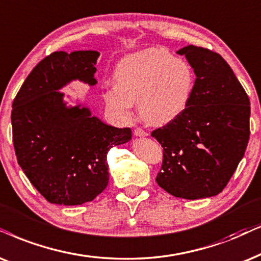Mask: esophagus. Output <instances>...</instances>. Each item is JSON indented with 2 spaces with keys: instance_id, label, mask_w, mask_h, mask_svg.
Segmentation results:
<instances>
[{
  "instance_id": "obj_1",
  "label": "esophagus",
  "mask_w": 261,
  "mask_h": 261,
  "mask_svg": "<svg viewBox=\"0 0 261 261\" xmlns=\"http://www.w3.org/2000/svg\"><path fill=\"white\" fill-rule=\"evenodd\" d=\"M134 135H135V137H147V133H146V132H145L144 129H143V128H135V129H134Z\"/></svg>"
}]
</instances>
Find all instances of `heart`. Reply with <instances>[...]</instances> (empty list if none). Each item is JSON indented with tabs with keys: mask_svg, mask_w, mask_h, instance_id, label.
Segmentation results:
<instances>
[{
	"mask_svg": "<svg viewBox=\"0 0 261 261\" xmlns=\"http://www.w3.org/2000/svg\"><path fill=\"white\" fill-rule=\"evenodd\" d=\"M116 84L104 91L107 107L129 120L134 101L145 122L162 126L184 113L191 99L194 74L184 59L165 49L151 48L124 56L114 74Z\"/></svg>",
	"mask_w": 261,
	"mask_h": 261,
	"instance_id": "heart-1",
	"label": "heart"
}]
</instances>
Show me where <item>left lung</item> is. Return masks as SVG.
I'll list each match as a JSON object with an SVG mask.
<instances>
[{"mask_svg": "<svg viewBox=\"0 0 261 261\" xmlns=\"http://www.w3.org/2000/svg\"><path fill=\"white\" fill-rule=\"evenodd\" d=\"M176 53L188 61L195 81L184 113L151 134L164 150L155 181L176 198L215 197L245 155L249 98L219 54L194 45Z\"/></svg>", "mask_w": 261, "mask_h": 261, "instance_id": "8db88e82", "label": "left lung"}]
</instances>
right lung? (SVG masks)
I'll list each match as a JSON object with an SVG mask.
<instances>
[{
    "mask_svg": "<svg viewBox=\"0 0 261 261\" xmlns=\"http://www.w3.org/2000/svg\"><path fill=\"white\" fill-rule=\"evenodd\" d=\"M99 55L94 50L51 54L32 69L13 101L18 163L51 204L92 201L109 184L108 152L132 139L130 128L104 123L85 103L72 100V106L60 92L75 80L96 86Z\"/></svg>",
    "mask_w": 261,
    "mask_h": 261,
    "instance_id": "1",
    "label": "right lung"
}]
</instances>
